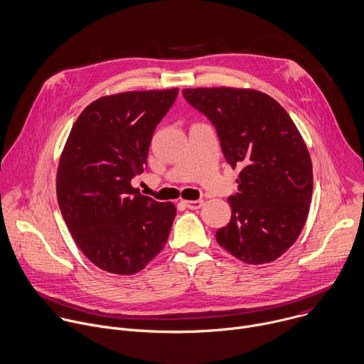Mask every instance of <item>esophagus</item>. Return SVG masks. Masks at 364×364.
I'll return each mask as SVG.
<instances>
[{
  "instance_id": "esophagus-1",
  "label": "esophagus",
  "mask_w": 364,
  "mask_h": 364,
  "mask_svg": "<svg viewBox=\"0 0 364 364\" xmlns=\"http://www.w3.org/2000/svg\"><path fill=\"white\" fill-rule=\"evenodd\" d=\"M183 204L190 210H198L204 204V201L203 200H191V201H183Z\"/></svg>"
}]
</instances>
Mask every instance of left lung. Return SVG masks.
Here are the masks:
<instances>
[{
    "mask_svg": "<svg viewBox=\"0 0 364 364\" xmlns=\"http://www.w3.org/2000/svg\"><path fill=\"white\" fill-rule=\"evenodd\" d=\"M183 95L211 121L227 163L241 168L217 243L249 264L274 262L293 246L310 208L313 168L303 137L264 92L218 87L187 88Z\"/></svg>",
    "mask_w": 364,
    "mask_h": 364,
    "instance_id": "8db88e82",
    "label": "left lung"
}]
</instances>
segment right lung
<instances>
[{
	"label": "right lung",
	"instance_id": "1",
	"mask_svg": "<svg viewBox=\"0 0 364 364\" xmlns=\"http://www.w3.org/2000/svg\"><path fill=\"white\" fill-rule=\"evenodd\" d=\"M177 94L107 95L85 107L71 129L57 171L58 205L77 246L104 272L139 273L168 238L174 204L140 194L132 180L144 171L154 130Z\"/></svg>",
	"mask_w": 364,
	"mask_h": 364
}]
</instances>
